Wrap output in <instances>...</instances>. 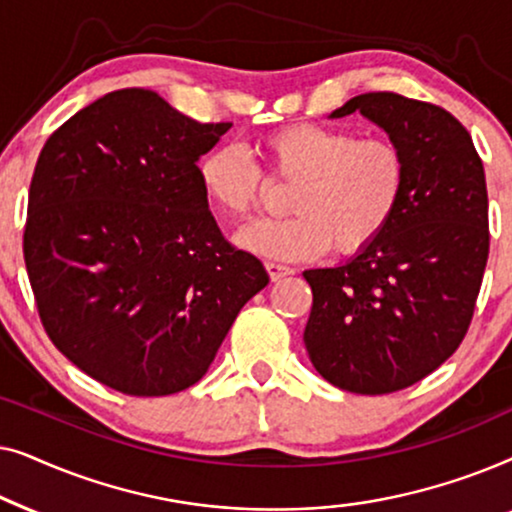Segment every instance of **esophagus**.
I'll return each instance as SVG.
<instances>
[{
  "instance_id": "esophagus-1",
  "label": "esophagus",
  "mask_w": 512,
  "mask_h": 512,
  "mask_svg": "<svg viewBox=\"0 0 512 512\" xmlns=\"http://www.w3.org/2000/svg\"><path fill=\"white\" fill-rule=\"evenodd\" d=\"M265 268H268L272 282H279V279L289 277V275H293V272H296L293 268H289V265H284V263H275V261H268V263H265Z\"/></svg>"
}]
</instances>
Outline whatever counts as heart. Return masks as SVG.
I'll use <instances>...</instances> for the list:
<instances>
[{
	"label": "heart",
	"mask_w": 512,
	"mask_h": 512,
	"mask_svg": "<svg viewBox=\"0 0 512 512\" xmlns=\"http://www.w3.org/2000/svg\"><path fill=\"white\" fill-rule=\"evenodd\" d=\"M268 174L293 181V214L242 230L237 242L277 261H303L338 247L359 254L389 228L408 184V158L396 139L340 125L293 123L261 137ZM198 184L209 205L247 221L268 193V177L237 144H219L198 160Z\"/></svg>",
	"instance_id": "b5f03b06"
}]
</instances>
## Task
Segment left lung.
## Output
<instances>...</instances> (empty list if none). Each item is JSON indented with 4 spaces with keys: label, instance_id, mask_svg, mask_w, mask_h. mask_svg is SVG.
<instances>
[{
    "label": "left lung",
    "instance_id": "left-lung-1",
    "mask_svg": "<svg viewBox=\"0 0 512 512\" xmlns=\"http://www.w3.org/2000/svg\"><path fill=\"white\" fill-rule=\"evenodd\" d=\"M354 111L403 146L408 184L380 240L338 268L303 272V340L324 380L380 396L424 380L464 340L489 256L487 184L468 130L438 104L382 90L331 118Z\"/></svg>",
    "mask_w": 512,
    "mask_h": 512
}]
</instances>
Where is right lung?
<instances>
[{
    "mask_svg": "<svg viewBox=\"0 0 512 512\" xmlns=\"http://www.w3.org/2000/svg\"><path fill=\"white\" fill-rule=\"evenodd\" d=\"M230 125L123 88L39 153L23 233L39 319L76 368L121 394L193 387L270 282L221 235L198 184V158Z\"/></svg>",
    "mask_w": 512,
    "mask_h": 512,
    "instance_id": "1",
    "label": "right lung"
}]
</instances>
